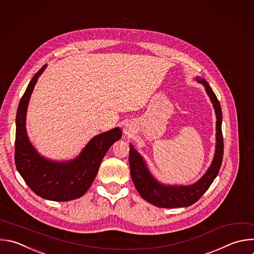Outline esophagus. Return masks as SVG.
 I'll use <instances>...</instances> for the list:
<instances>
[{
    "label": "esophagus",
    "mask_w": 254,
    "mask_h": 254,
    "mask_svg": "<svg viewBox=\"0 0 254 254\" xmlns=\"http://www.w3.org/2000/svg\"><path fill=\"white\" fill-rule=\"evenodd\" d=\"M124 132L125 134H127V136H131L133 133H134V128L131 125H125V127H124Z\"/></svg>",
    "instance_id": "esophagus-1"
}]
</instances>
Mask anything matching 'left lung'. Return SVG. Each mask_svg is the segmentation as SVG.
Masks as SVG:
<instances>
[{"mask_svg":"<svg viewBox=\"0 0 254 254\" xmlns=\"http://www.w3.org/2000/svg\"><path fill=\"white\" fill-rule=\"evenodd\" d=\"M202 83L205 91L213 104L216 115V145L215 154L205 175L191 186H165L157 182L149 173L145 160L136 149L129 144V168L131 180L140 196L149 203L162 208L187 207L196 202L208 190L218 175L223 157V136L221 131L222 112L220 104L209 87L208 82L200 76L195 78Z\"/></svg>","mask_w":254,"mask_h":254,"instance_id":"8db88e82","label":"left lung"}]
</instances>
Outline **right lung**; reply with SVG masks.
<instances>
[{
	"mask_svg": "<svg viewBox=\"0 0 254 254\" xmlns=\"http://www.w3.org/2000/svg\"><path fill=\"white\" fill-rule=\"evenodd\" d=\"M47 64L33 76L23 95L16 117L15 163L28 187L39 196L54 201H68L82 196L92 186L109 148L122 137L119 127L93 137L78 156L55 161L42 156L31 143L26 130L29 101L39 76Z\"/></svg>",
	"mask_w": 254,
	"mask_h": 254,
	"instance_id": "add662e5",
	"label": "right lung"
}]
</instances>
